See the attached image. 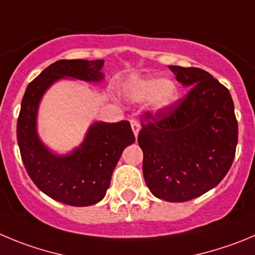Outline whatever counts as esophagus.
Here are the masks:
<instances>
[{
    "instance_id": "1",
    "label": "esophagus",
    "mask_w": 255,
    "mask_h": 255,
    "mask_svg": "<svg viewBox=\"0 0 255 255\" xmlns=\"http://www.w3.org/2000/svg\"><path fill=\"white\" fill-rule=\"evenodd\" d=\"M130 126H132L133 133H134V135L137 137V135H138V133H139V129H141V125H139L137 121L132 120V121H130Z\"/></svg>"
}]
</instances>
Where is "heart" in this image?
I'll use <instances>...</instances> for the list:
<instances>
[{"label": "heart", "mask_w": 255, "mask_h": 255, "mask_svg": "<svg viewBox=\"0 0 255 255\" xmlns=\"http://www.w3.org/2000/svg\"><path fill=\"white\" fill-rule=\"evenodd\" d=\"M126 94L137 103L148 101V108L152 112H162L177 102L180 90L177 83L171 78H147L130 82L126 88Z\"/></svg>", "instance_id": "b5f03b06"}]
</instances>
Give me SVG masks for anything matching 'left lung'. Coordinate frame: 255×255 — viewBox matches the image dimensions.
Segmentation results:
<instances>
[{"mask_svg":"<svg viewBox=\"0 0 255 255\" xmlns=\"http://www.w3.org/2000/svg\"><path fill=\"white\" fill-rule=\"evenodd\" d=\"M184 87L172 107L142 117L138 144L143 176L156 197L184 203L201 196L225 177L238 143V122L229 90L208 71L168 66Z\"/></svg>","mask_w":255,"mask_h":255,"instance_id":"obj_1","label":"left lung"}]
</instances>
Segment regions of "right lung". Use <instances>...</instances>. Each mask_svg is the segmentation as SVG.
<instances>
[{"instance_id":"1","label":"right lung","mask_w":255,"mask_h":255,"mask_svg":"<svg viewBox=\"0 0 255 255\" xmlns=\"http://www.w3.org/2000/svg\"><path fill=\"white\" fill-rule=\"evenodd\" d=\"M104 60H59L47 66L26 88L17 120L21 158L34 184L59 203L89 206L99 203L111 185L123 149L134 142L128 121L94 122L84 141L68 154L52 153L37 134V111L47 89L58 80H103Z\"/></svg>"}]
</instances>
